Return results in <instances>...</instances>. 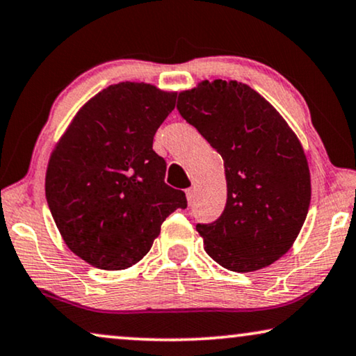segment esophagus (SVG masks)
I'll list each match as a JSON object with an SVG mask.
<instances>
[{
	"instance_id": "obj_1",
	"label": "esophagus",
	"mask_w": 356,
	"mask_h": 356,
	"mask_svg": "<svg viewBox=\"0 0 356 356\" xmlns=\"http://www.w3.org/2000/svg\"><path fill=\"white\" fill-rule=\"evenodd\" d=\"M186 197H188V204L191 206V204L194 202V189L193 188L186 189Z\"/></svg>"
}]
</instances>
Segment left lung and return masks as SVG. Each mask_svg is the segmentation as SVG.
Wrapping results in <instances>:
<instances>
[{"mask_svg":"<svg viewBox=\"0 0 356 356\" xmlns=\"http://www.w3.org/2000/svg\"><path fill=\"white\" fill-rule=\"evenodd\" d=\"M179 115L222 155L227 204L197 223L204 250L233 272H254L293 246L308 216L311 177L303 145L282 115L250 86L201 81L178 95Z\"/></svg>","mask_w":356,"mask_h":356,"instance_id":"left-lung-1","label":"left lung"}]
</instances>
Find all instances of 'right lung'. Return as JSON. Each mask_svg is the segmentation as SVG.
Returning a JSON list of instances; mask_svg holds the SVG:
<instances>
[{"label": "right lung", "mask_w": 356, "mask_h": 356, "mask_svg": "<svg viewBox=\"0 0 356 356\" xmlns=\"http://www.w3.org/2000/svg\"><path fill=\"white\" fill-rule=\"evenodd\" d=\"M177 92L120 82L77 111L50 155L47 202L67 248L104 270L147 254L165 218L186 196L165 183L167 162L152 149Z\"/></svg>", "instance_id": "right-lung-1"}]
</instances>
